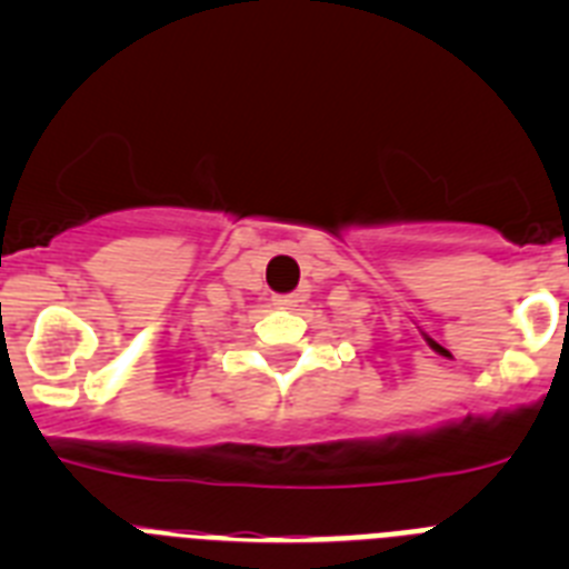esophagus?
<instances>
[{"label":"esophagus","mask_w":569,"mask_h":569,"mask_svg":"<svg viewBox=\"0 0 569 569\" xmlns=\"http://www.w3.org/2000/svg\"><path fill=\"white\" fill-rule=\"evenodd\" d=\"M273 305H276V308H281V310H293V308H299V296H296V293L273 296Z\"/></svg>","instance_id":"obj_1"}]
</instances>
